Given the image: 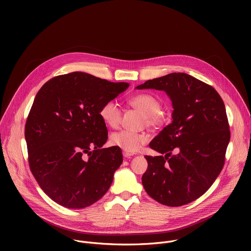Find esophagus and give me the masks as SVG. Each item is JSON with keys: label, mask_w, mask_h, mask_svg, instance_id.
Instances as JSON below:
<instances>
[{"label": "esophagus", "mask_w": 251, "mask_h": 251, "mask_svg": "<svg viewBox=\"0 0 251 251\" xmlns=\"http://www.w3.org/2000/svg\"><path fill=\"white\" fill-rule=\"evenodd\" d=\"M123 156H124V158H127V159H129V158H131L132 156H134V153H131V152H128V151H123Z\"/></svg>", "instance_id": "1"}]
</instances>
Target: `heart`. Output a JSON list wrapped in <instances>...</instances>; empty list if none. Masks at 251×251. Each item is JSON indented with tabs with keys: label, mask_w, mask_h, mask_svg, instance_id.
Here are the masks:
<instances>
[{
	"label": "heart",
	"mask_w": 251,
	"mask_h": 251,
	"mask_svg": "<svg viewBox=\"0 0 251 251\" xmlns=\"http://www.w3.org/2000/svg\"><path fill=\"white\" fill-rule=\"evenodd\" d=\"M129 104L144 115V124L149 127H160L167 121V115L161 111V100L150 93H140L129 99ZM99 115L103 122L111 128H116L121 122L122 112L119 105L109 100L103 103L99 110ZM148 138L145 134L134 133L130 131H120L111 137L114 146L120 147L128 152H135L141 145L145 144Z\"/></svg>",
	"instance_id": "1"
}]
</instances>
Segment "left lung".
Here are the masks:
<instances>
[{
  "mask_svg": "<svg viewBox=\"0 0 251 251\" xmlns=\"http://www.w3.org/2000/svg\"><path fill=\"white\" fill-rule=\"evenodd\" d=\"M136 88L164 90L174 108L172 123L149 144L165 156H145V191L169 206L199 199L216 181L226 161L230 131L222 97L212 86L182 73L148 80ZM174 151L177 154L173 155Z\"/></svg>",
  "mask_w": 251,
  "mask_h": 251,
  "instance_id": "1",
  "label": "left lung"
}]
</instances>
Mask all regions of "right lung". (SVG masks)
<instances>
[{
  "instance_id": "1",
  "label": "right lung",
  "mask_w": 251,
  "mask_h": 251,
  "mask_svg": "<svg viewBox=\"0 0 251 251\" xmlns=\"http://www.w3.org/2000/svg\"><path fill=\"white\" fill-rule=\"evenodd\" d=\"M128 87L75 71L50 79L35 95L25 126L28 165L58 204L83 208L110 188L123 155L117 146L101 148L108 131L99 110Z\"/></svg>"
}]
</instances>
